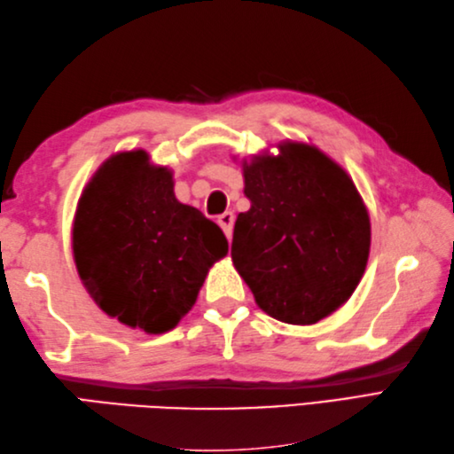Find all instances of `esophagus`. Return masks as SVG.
<instances>
[{"mask_svg": "<svg viewBox=\"0 0 454 454\" xmlns=\"http://www.w3.org/2000/svg\"><path fill=\"white\" fill-rule=\"evenodd\" d=\"M218 224L224 230L226 238H232V228H234V212H224V215L218 216Z\"/></svg>", "mask_w": 454, "mask_h": 454, "instance_id": "esophagus-1", "label": "esophagus"}]
</instances>
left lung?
Returning <instances> with one entry per match:
<instances>
[{"instance_id": "left-lung-1", "label": "left lung", "mask_w": 454, "mask_h": 454, "mask_svg": "<svg viewBox=\"0 0 454 454\" xmlns=\"http://www.w3.org/2000/svg\"><path fill=\"white\" fill-rule=\"evenodd\" d=\"M242 161L232 262L255 304L278 322L312 325L341 308L369 262L371 218L349 173L306 142Z\"/></svg>"}]
</instances>
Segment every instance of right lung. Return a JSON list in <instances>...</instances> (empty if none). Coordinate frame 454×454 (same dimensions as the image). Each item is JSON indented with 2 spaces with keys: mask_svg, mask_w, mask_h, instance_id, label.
Here are the masks:
<instances>
[{
  "mask_svg": "<svg viewBox=\"0 0 454 454\" xmlns=\"http://www.w3.org/2000/svg\"><path fill=\"white\" fill-rule=\"evenodd\" d=\"M173 171L146 150L113 153L75 208L74 262L101 310L129 327L166 333L185 316L208 269L228 254L222 230L173 192Z\"/></svg>",
  "mask_w": 454,
  "mask_h": 454,
  "instance_id": "add662e5",
  "label": "right lung"
}]
</instances>
